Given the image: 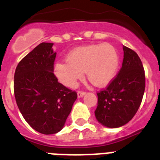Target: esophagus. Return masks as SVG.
I'll use <instances>...</instances> for the list:
<instances>
[{
  "label": "esophagus",
  "instance_id": "esophagus-1",
  "mask_svg": "<svg viewBox=\"0 0 160 160\" xmlns=\"http://www.w3.org/2000/svg\"><path fill=\"white\" fill-rule=\"evenodd\" d=\"M85 94H86V93H85V91H78V92H77L78 98L83 97V96H84V95H85Z\"/></svg>",
  "mask_w": 160,
  "mask_h": 160
}]
</instances>
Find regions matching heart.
<instances>
[{"instance_id": "1", "label": "heart", "mask_w": 160, "mask_h": 160, "mask_svg": "<svg viewBox=\"0 0 160 160\" xmlns=\"http://www.w3.org/2000/svg\"><path fill=\"white\" fill-rule=\"evenodd\" d=\"M67 62H57L54 74L62 85L75 87L84 72L92 85L97 87L108 85L116 75L119 66V55L110 44L80 46L70 51Z\"/></svg>"}]
</instances>
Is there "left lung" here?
<instances>
[{
    "mask_svg": "<svg viewBox=\"0 0 160 160\" xmlns=\"http://www.w3.org/2000/svg\"><path fill=\"white\" fill-rule=\"evenodd\" d=\"M122 67L109 86L97 93L95 118L108 128L126 124L136 114L145 89V76L139 55L123 46Z\"/></svg>",
    "mask_w": 160,
    "mask_h": 160,
    "instance_id": "left-lung-1",
    "label": "left lung"
}]
</instances>
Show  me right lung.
Wrapping results in <instances>:
<instances>
[{
  "instance_id": "obj_1",
  "label": "right lung",
  "mask_w": 160,
  "mask_h": 160,
  "mask_svg": "<svg viewBox=\"0 0 160 160\" xmlns=\"http://www.w3.org/2000/svg\"><path fill=\"white\" fill-rule=\"evenodd\" d=\"M53 43H41L19 62L14 75L16 104L31 128L44 134L63 129L77 94L54 75Z\"/></svg>"
}]
</instances>
